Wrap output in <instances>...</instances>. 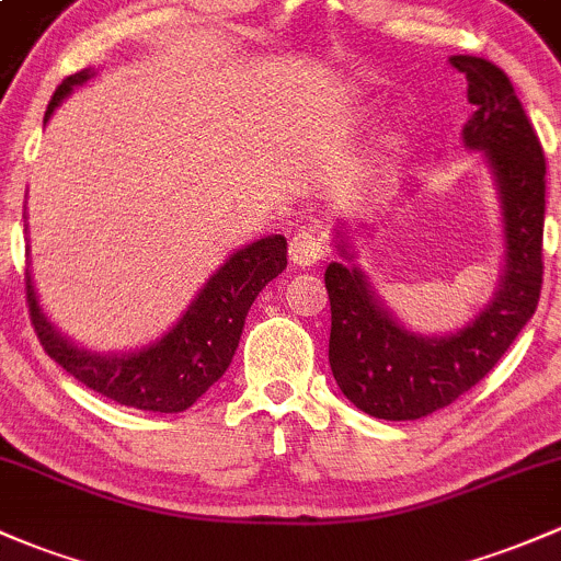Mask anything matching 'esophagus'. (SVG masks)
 <instances>
[{
	"instance_id": "esophagus-1",
	"label": "esophagus",
	"mask_w": 561,
	"mask_h": 561,
	"mask_svg": "<svg viewBox=\"0 0 561 561\" xmlns=\"http://www.w3.org/2000/svg\"><path fill=\"white\" fill-rule=\"evenodd\" d=\"M327 256V240L316 230H299L288 243V259L299 267H310V264L321 262Z\"/></svg>"
}]
</instances>
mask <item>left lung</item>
Here are the masks:
<instances>
[{
	"label": "left lung",
	"mask_w": 561,
	"mask_h": 561,
	"mask_svg": "<svg viewBox=\"0 0 561 561\" xmlns=\"http://www.w3.org/2000/svg\"><path fill=\"white\" fill-rule=\"evenodd\" d=\"M468 80L473 117L466 147L490 160L505 221V275L490 305L449 336L409 334L379 305L353 264L331 262L329 364L336 385L360 412L379 420H420L449 407L492 371L533 318L543 286L546 158L508 75L476 56H451ZM353 259L347 240L336 243Z\"/></svg>",
	"instance_id": "8db88e82"
}]
</instances>
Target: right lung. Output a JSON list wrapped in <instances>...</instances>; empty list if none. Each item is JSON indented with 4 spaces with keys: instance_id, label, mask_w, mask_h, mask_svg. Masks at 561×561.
<instances>
[{
    "instance_id": "add662e5",
    "label": "right lung",
    "mask_w": 561,
    "mask_h": 561,
    "mask_svg": "<svg viewBox=\"0 0 561 561\" xmlns=\"http://www.w3.org/2000/svg\"><path fill=\"white\" fill-rule=\"evenodd\" d=\"M90 80V69L66 77L47 104L45 119L75 90ZM286 270V238L267 234L245 245L216 270L182 321L154 345L128 355H99L71 345L39 312L32 275L26 270V302L32 327L45 353L77 382L123 407L144 412H184L230 366L245 316L270 280Z\"/></svg>"
}]
</instances>
